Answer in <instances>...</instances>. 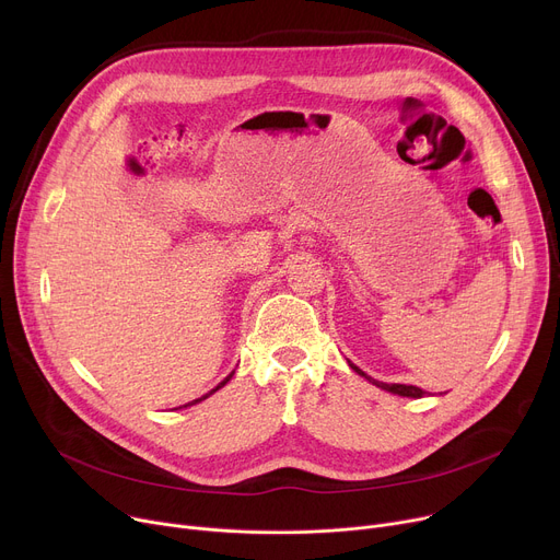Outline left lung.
<instances>
[{"label": "left lung", "mask_w": 560, "mask_h": 560, "mask_svg": "<svg viewBox=\"0 0 560 560\" xmlns=\"http://www.w3.org/2000/svg\"><path fill=\"white\" fill-rule=\"evenodd\" d=\"M350 369L354 371V373H359L361 377H366L369 382H373L375 386H380V388H384V390H388V393H393V396H402V398H422L427 390H422V388H418V386H407V384H386V382H377V380H373V377H369L364 371L361 369H357L354 364H350Z\"/></svg>", "instance_id": "left-lung-1"}]
</instances>
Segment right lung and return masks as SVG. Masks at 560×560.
<instances>
[{"instance_id": "add662e5", "label": "right lung", "mask_w": 560, "mask_h": 560, "mask_svg": "<svg viewBox=\"0 0 560 560\" xmlns=\"http://www.w3.org/2000/svg\"><path fill=\"white\" fill-rule=\"evenodd\" d=\"M230 377H233V375H228V377H225V380H223V382H221V384H219V386H214V388H212V390H210V393H206V396H203V398H199V400H194V402H187V405H185V407H189V405H196V402H201V400H206V398H208V396H212V393H214V390H219V388H221V386H225V382H228V380H230ZM178 409H180V407H178Z\"/></svg>"}]
</instances>
